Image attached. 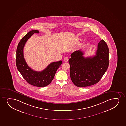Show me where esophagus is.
Masks as SVG:
<instances>
[{
    "mask_svg": "<svg viewBox=\"0 0 126 126\" xmlns=\"http://www.w3.org/2000/svg\"><path fill=\"white\" fill-rule=\"evenodd\" d=\"M68 60H69V59H68V57H65L64 58V61L65 62H68Z\"/></svg>",
    "mask_w": 126,
    "mask_h": 126,
    "instance_id": "34e87169",
    "label": "esophagus"
}]
</instances>
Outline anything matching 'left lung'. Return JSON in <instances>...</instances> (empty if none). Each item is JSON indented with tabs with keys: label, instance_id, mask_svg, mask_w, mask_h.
Here are the masks:
<instances>
[{
	"label": "left lung",
	"instance_id": "8db88e82",
	"mask_svg": "<svg viewBox=\"0 0 126 126\" xmlns=\"http://www.w3.org/2000/svg\"><path fill=\"white\" fill-rule=\"evenodd\" d=\"M81 50H76L71 54L69 59L71 80L79 87L98 83L109 65V49L103 40L98 44L96 55L85 58Z\"/></svg>",
	"mask_w": 126,
	"mask_h": 126
}]
</instances>
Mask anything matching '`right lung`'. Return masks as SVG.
<instances>
[{"mask_svg": "<svg viewBox=\"0 0 126 126\" xmlns=\"http://www.w3.org/2000/svg\"><path fill=\"white\" fill-rule=\"evenodd\" d=\"M34 33L38 34L39 32L37 30H31L20 40L17 49L16 64L18 70L27 83L37 87H45L48 85L53 80L57 70L62 63V61L52 62L40 72L33 70L29 67L24 58L23 50L27 40Z\"/></svg>", "mask_w": 126, "mask_h": 126, "instance_id": "1", "label": "right lung"}]
</instances>
